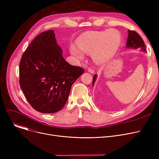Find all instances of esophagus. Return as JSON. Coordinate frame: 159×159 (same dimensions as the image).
I'll return each instance as SVG.
<instances>
[{
	"label": "esophagus",
	"instance_id": "1",
	"mask_svg": "<svg viewBox=\"0 0 159 159\" xmlns=\"http://www.w3.org/2000/svg\"><path fill=\"white\" fill-rule=\"evenodd\" d=\"M88 71L89 72L91 73H93L95 72V70H94L93 68H90V67H88Z\"/></svg>",
	"mask_w": 159,
	"mask_h": 159
}]
</instances>
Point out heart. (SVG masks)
I'll return each instance as SVG.
<instances>
[{
    "label": "heart",
    "mask_w": 159,
    "mask_h": 159,
    "mask_svg": "<svg viewBox=\"0 0 159 159\" xmlns=\"http://www.w3.org/2000/svg\"><path fill=\"white\" fill-rule=\"evenodd\" d=\"M120 43L121 35L117 30L87 31L79 37L77 45L70 46V52L78 60L84 58L85 53H91L95 62L103 64L115 55Z\"/></svg>",
    "instance_id": "1"
}]
</instances>
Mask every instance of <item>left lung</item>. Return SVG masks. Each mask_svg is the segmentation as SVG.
<instances>
[{"instance_id":"obj_1","label":"left lung","mask_w":159,"mask_h":159,"mask_svg":"<svg viewBox=\"0 0 159 159\" xmlns=\"http://www.w3.org/2000/svg\"><path fill=\"white\" fill-rule=\"evenodd\" d=\"M126 47L132 49L140 48L143 51L146 52V46L143 39H142L139 33H137L135 31L128 30V37L126 43ZM96 79L97 75L95 74L93 77V85L94 84Z\"/></svg>"}]
</instances>
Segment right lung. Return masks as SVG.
Instances as JSON below:
<instances>
[{
	"mask_svg": "<svg viewBox=\"0 0 159 159\" xmlns=\"http://www.w3.org/2000/svg\"><path fill=\"white\" fill-rule=\"evenodd\" d=\"M84 70L67 62L53 30L40 33L26 48L19 64V83L28 102L40 113L64 106L71 86Z\"/></svg>",
	"mask_w": 159,
	"mask_h": 159,
	"instance_id": "right-lung-1",
	"label": "right lung"
}]
</instances>
